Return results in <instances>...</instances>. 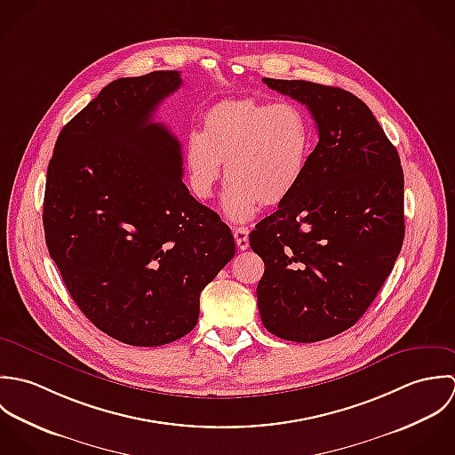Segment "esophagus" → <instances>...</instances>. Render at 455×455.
Returning <instances> with one entry per match:
<instances>
[{"label": "esophagus", "mask_w": 455, "mask_h": 455, "mask_svg": "<svg viewBox=\"0 0 455 455\" xmlns=\"http://www.w3.org/2000/svg\"><path fill=\"white\" fill-rule=\"evenodd\" d=\"M248 235H250L248 227H235L234 228V237H235V243H237L239 250H248V246H250Z\"/></svg>", "instance_id": "esophagus-1"}]
</instances>
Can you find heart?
<instances>
[{"label":"heart","instance_id":"b5f03b06","mask_svg":"<svg viewBox=\"0 0 455 455\" xmlns=\"http://www.w3.org/2000/svg\"><path fill=\"white\" fill-rule=\"evenodd\" d=\"M311 151L313 130L300 107L227 100L205 110L202 133H189L184 164L198 198L214 193L225 164L223 209L230 220L246 221L262 205L290 198L306 174Z\"/></svg>","mask_w":455,"mask_h":455}]
</instances>
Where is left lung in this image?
<instances>
[{
    "mask_svg": "<svg viewBox=\"0 0 455 455\" xmlns=\"http://www.w3.org/2000/svg\"><path fill=\"white\" fill-rule=\"evenodd\" d=\"M264 83L304 103L320 139L297 189L250 234L266 264L259 311L274 336L315 343L355 325L394 269L404 239V176L355 94L307 81Z\"/></svg>",
    "mask_w": 455,
    "mask_h": 455,
    "instance_id": "left-lung-1",
    "label": "left lung"
}]
</instances>
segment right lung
<instances>
[{"label": "right lung", "mask_w": 455, "mask_h": 455, "mask_svg": "<svg viewBox=\"0 0 455 455\" xmlns=\"http://www.w3.org/2000/svg\"><path fill=\"white\" fill-rule=\"evenodd\" d=\"M181 84L174 70L110 83L65 124L47 169L49 255L92 325L132 347L186 336L235 255L230 228L181 181L180 140L153 121Z\"/></svg>", "instance_id": "add662e5"}]
</instances>
